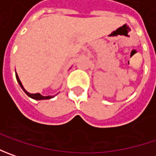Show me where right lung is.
I'll use <instances>...</instances> for the list:
<instances>
[{
	"label": "right lung",
	"mask_w": 156,
	"mask_h": 156,
	"mask_svg": "<svg viewBox=\"0 0 156 156\" xmlns=\"http://www.w3.org/2000/svg\"><path fill=\"white\" fill-rule=\"evenodd\" d=\"M15 75H16V79H17V81H18V83L20 84V86L21 87V88H22V90L25 92V93L27 94V95L30 97V98H32V99H34V100H47V99H51L52 96H42L41 94H30L28 93V92H27L26 90H25V88L23 87V86H22V84H21V81H20V79H19V77H18V75H17V74H15Z\"/></svg>",
	"instance_id": "add662e5"
}]
</instances>
